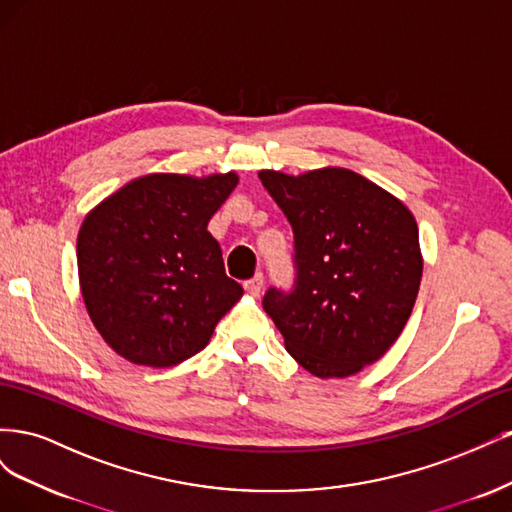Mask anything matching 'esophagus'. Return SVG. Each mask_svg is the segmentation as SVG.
<instances>
[{
    "label": "esophagus",
    "instance_id": "obj_1",
    "mask_svg": "<svg viewBox=\"0 0 512 512\" xmlns=\"http://www.w3.org/2000/svg\"><path fill=\"white\" fill-rule=\"evenodd\" d=\"M243 286H245L247 292L254 294V297H256V294H260L262 286H265V277H262V273H256V275L252 277V280H247Z\"/></svg>",
    "mask_w": 512,
    "mask_h": 512
}]
</instances>
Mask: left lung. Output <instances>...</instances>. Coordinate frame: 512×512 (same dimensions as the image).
Segmentation results:
<instances>
[{"label":"left lung","mask_w":512,"mask_h":512,"mask_svg":"<svg viewBox=\"0 0 512 512\" xmlns=\"http://www.w3.org/2000/svg\"><path fill=\"white\" fill-rule=\"evenodd\" d=\"M258 177L292 226L297 267L294 288H269L262 307L309 374H359L395 344L412 314L423 275L414 215L348 168Z\"/></svg>","instance_id":"1"}]
</instances>
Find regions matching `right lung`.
<instances>
[{"label":"right lung","instance_id":"add662e5","mask_svg":"<svg viewBox=\"0 0 512 512\" xmlns=\"http://www.w3.org/2000/svg\"><path fill=\"white\" fill-rule=\"evenodd\" d=\"M237 183V173H153L87 213L76 239L83 301L126 361L156 369L183 363L241 299L207 230Z\"/></svg>","mask_w":512,"mask_h":512}]
</instances>
